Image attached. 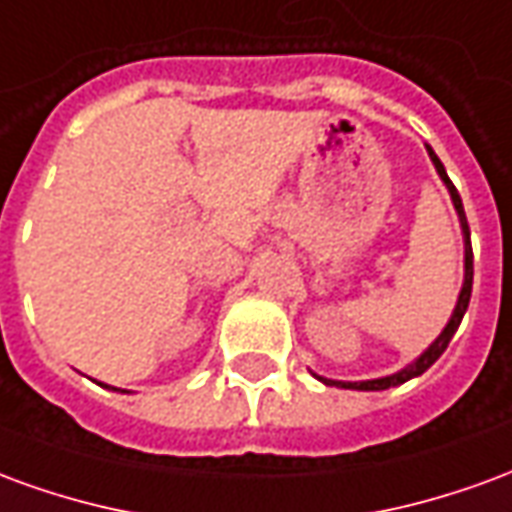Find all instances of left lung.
Listing matches in <instances>:
<instances>
[{
	"instance_id": "8db88e82",
	"label": "left lung",
	"mask_w": 512,
	"mask_h": 512,
	"mask_svg": "<svg viewBox=\"0 0 512 512\" xmlns=\"http://www.w3.org/2000/svg\"><path fill=\"white\" fill-rule=\"evenodd\" d=\"M428 147V156L430 161H433V167H436V172H439V178L444 180V186H447V191H450L452 197V205H455V211H458V219H461V230H463V288L461 293H458V304H455V310H452V318L447 321V326H444V332L433 340V343L422 351V354L411 362L408 367H403V370H397V373H392V376H384V378H373V381H332V378H323V376H312L318 378V381H323L326 386H340V389H362V392H381V389H389V386H397V384H406V381H411V378L422 376L425 370H428L436 359H439L444 351H447V345H450L452 334L458 332V326H461L463 315H466V307H469V299H472V277H474V255H472V235H469V222H466V213H463V202H461V194H458V189L452 186V180L447 178V169H444V164L439 161V156L433 153V147Z\"/></svg>"
}]
</instances>
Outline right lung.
Segmentation results:
<instances>
[{"label":"right lung","mask_w":512,"mask_h":512,"mask_svg":"<svg viewBox=\"0 0 512 512\" xmlns=\"http://www.w3.org/2000/svg\"><path fill=\"white\" fill-rule=\"evenodd\" d=\"M106 389H109V386H106ZM112 389H115V386H112Z\"/></svg>","instance_id":"1"}]
</instances>
